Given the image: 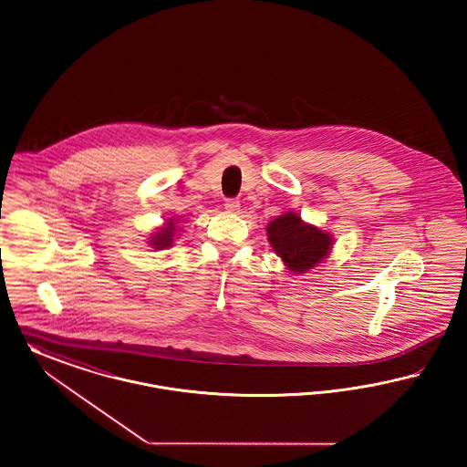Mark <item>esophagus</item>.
<instances>
[{
	"label": "esophagus",
	"mask_w": 467,
	"mask_h": 467,
	"mask_svg": "<svg viewBox=\"0 0 467 467\" xmlns=\"http://www.w3.org/2000/svg\"><path fill=\"white\" fill-rule=\"evenodd\" d=\"M224 209H226L228 213H239V209H241V202H239V200H235V198H228V200L224 202Z\"/></svg>",
	"instance_id": "1"
}]
</instances>
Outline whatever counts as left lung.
<instances>
[{
    "mask_svg": "<svg viewBox=\"0 0 467 467\" xmlns=\"http://www.w3.org/2000/svg\"><path fill=\"white\" fill-rule=\"evenodd\" d=\"M267 237L285 267L295 274L315 269L332 251L334 237L318 226L302 222L290 211L267 224Z\"/></svg>",
    "mask_w": 467,
    "mask_h": 467,
    "instance_id": "obj_1",
    "label": "left lung"
}]
</instances>
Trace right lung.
<instances>
[{"label": "right lung", "mask_w": 467, "mask_h": 467, "mask_svg": "<svg viewBox=\"0 0 467 467\" xmlns=\"http://www.w3.org/2000/svg\"><path fill=\"white\" fill-rule=\"evenodd\" d=\"M165 224L161 228H158V232H154L150 237H149V245H152L154 249H167L173 244V237H175V232L179 230L175 220H165Z\"/></svg>", "instance_id": "add662e5"}]
</instances>
